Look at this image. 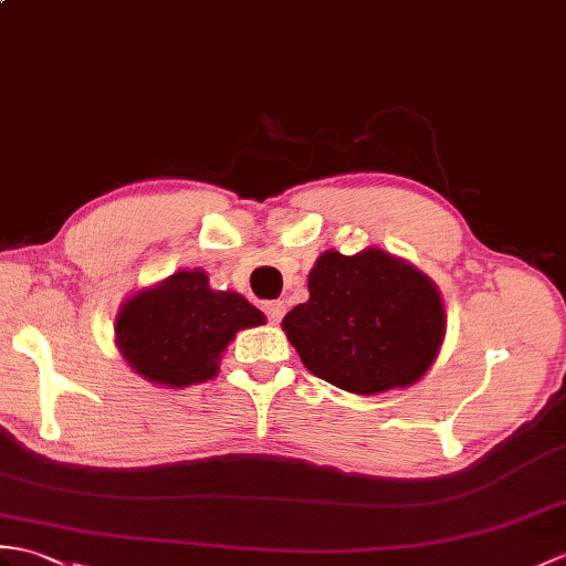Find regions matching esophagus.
I'll list each match as a JSON object with an SVG mask.
<instances>
[{"mask_svg":"<svg viewBox=\"0 0 566 566\" xmlns=\"http://www.w3.org/2000/svg\"><path fill=\"white\" fill-rule=\"evenodd\" d=\"M262 311H265L270 323H280L284 311H286V304H284V301H268V304L262 306Z\"/></svg>","mask_w":566,"mask_h":566,"instance_id":"obj_1","label":"esophagus"}]
</instances>
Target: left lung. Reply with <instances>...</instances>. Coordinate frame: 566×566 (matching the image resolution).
I'll return each instance as SVG.
<instances>
[{"mask_svg":"<svg viewBox=\"0 0 566 566\" xmlns=\"http://www.w3.org/2000/svg\"><path fill=\"white\" fill-rule=\"evenodd\" d=\"M306 369L357 396L407 388L437 361L446 337L439 286L412 262L371 245L325 251L308 272V301L282 321Z\"/></svg>","mask_w":566,"mask_h":566,"instance_id":"left-lung-1","label":"left lung"}]
</instances>
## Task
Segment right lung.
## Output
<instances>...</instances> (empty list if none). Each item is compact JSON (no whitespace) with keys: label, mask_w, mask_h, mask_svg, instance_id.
I'll use <instances>...</instances> for the list:
<instances>
[{"label":"right lung","mask_w":566,"mask_h":566,"mask_svg":"<svg viewBox=\"0 0 566 566\" xmlns=\"http://www.w3.org/2000/svg\"><path fill=\"white\" fill-rule=\"evenodd\" d=\"M265 313L229 289H212L205 270H178L127 296L115 315V347L129 369L161 388H188L219 374L221 354Z\"/></svg>","instance_id":"right-lung-1"}]
</instances>
